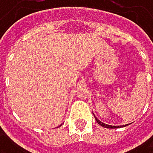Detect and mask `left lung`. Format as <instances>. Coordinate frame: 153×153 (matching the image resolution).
Masks as SVG:
<instances>
[{
  "label": "left lung",
  "mask_w": 153,
  "mask_h": 153,
  "mask_svg": "<svg viewBox=\"0 0 153 153\" xmlns=\"http://www.w3.org/2000/svg\"><path fill=\"white\" fill-rule=\"evenodd\" d=\"M95 119H96V121L97 122V124H99V125L104 127V128H120V127H126L128 125L127 124V125H122V126H111V125H108V124H105V123L101 122L99 120H97L96 117H95Z\"/></svg>",
  "instance_id": "left-lung-1"
}]
</instances>
